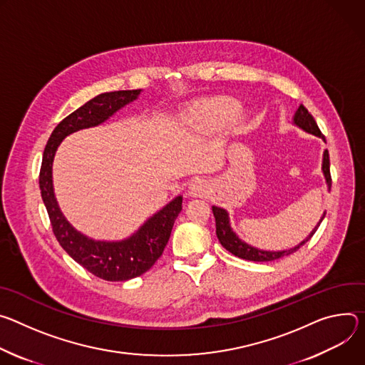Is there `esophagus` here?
I'll use <instances>...</instances> for the list:
<instances>
[{
	"label": "esophagus",
	"mask_w": 365,
	"mask_h": 365,
	"mask_svg": "<svg viewBox=\"0 0 365 365\" xmlns=\"http://www.w3.org/2000/svg\"><path fill=\"white\" fill-rule=\"evenodd\" d=\"M209 190V184L206 180H201V178H195L190 182L188 185V194L191 197H201V195H206Z\"/></svg>",
	"instance_id": "esophagus-1"
}]
</instances>
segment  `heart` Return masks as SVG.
<instances>
[{"mask_svg": "<svg viewBox=\"0 0 365 365\" xmlns=\"http://www.w3.org/2000/svg\"><path fill=\"white\" fill-rule=\"evenodd\" d=\"M236 107V101L230 97H209L194 103L188 108L187 117L191 125L201 130H215L232 118Z\"/></svg>", "mask_w": 365, "mask_h": 365, "instance_id": "b5f03b06", "label": "heart"}]
</instances>
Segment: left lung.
<instances>
[{
  "label": "left lung",
  "mask_w": 365,
  "mask_h": 365,
  "mask_svg": "<svg viewBox=\"0 0 365 365\" xmlns=\"http://www.w3.org/2000/svg\"><path fill=\"white\" fill-rule=\"evenodd\" d=\"M293 123L300 128L302 130L307 132V133H312L314 136H319L322 138L323 140H325V136L322 135V132L319 130L316 121L313 118V115L307 111V108L302 104L297 111L294 113V117H293ZM327 142V140H325ZM322 173H323V177H325V181H327V185H328V190H331V185H332V180H331V171H329V152L328 149H325V152H323V159H322ZM213 210V215H215V219H216V235L219 237V242L222 244L223 248H226L229 252H232L235 257H239L242 259H248V261H255V262H267V261H274V259H278V258H282L286 255H290L293 252H296L300 247H303L306 242L314 235V232L317 230L319 225L322 223L323 217H325L327 212H323L319 223L314 226V229L309 233V236L302 240L299 245H296L294 248H290V250H284V251H264V250H259V248H255L250 244H247V242L242 240L236 233L235 230L232 229L230 226V220H229V213L222 209V207H217V206H213L212 207Z\"/></svg>",
  "instance_id": "1"
}]
</instances>
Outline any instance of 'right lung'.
I'll list each match as a JSON object with an SVG mask.
<instances>
[{
  "instance_id": "obj_1",
  "label": "right lung",
  "mask_w": 365,
  "mask_h": 365,
  "mask_svg": "<svg viewBox=\"0 0 365 365\" xmlns=\"http://www.w3.org/2000/svg\"><path fill=\"white\" fill-rule=\"evenodd\" d=\"M140 91L100 94L65 117L46 143L40 168V192L59 245L79 265L107 281H126L139 277L156 262L168 244L174 222L182 209V197H175L123 240H94L78 232L62 215L53 192L52 165L58 146L68 135L104 123L120 108L135 101Z\"/></svg>"
}]
</instances>
